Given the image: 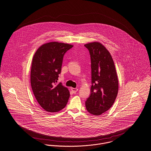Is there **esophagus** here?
<instances>
[{
	"mask_svg": "<svg viewBox=\"0 0 151 151\" xmlns=\"http://www.w3.org/2000/svg\"><path fill=\"white\" fill-rule=\"evenodd\" d=\"M71 91H72V92L73 93H76L78 91V90L77 88H71Z\"/></svg>",
	"mask_w": 151,
	"mask_h": 151,
	"instance_id": "obj_1",
	"label": "esophagus"
}]
</instances>
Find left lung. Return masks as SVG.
<instances>
[{"instance_id": "1", "label": "left lung", "mask_w": 151, "mask_h": 151, "mask_svg": "<svg viewBox=\"0 0 151 151\" xmlns=\"http://www.w3.org/2000/svg\"><path fill=\"white\" fill-rule=\"evenodd\" d=\"M91 59V94L85 102L87 111L100 115L113 105L118 92V79L110 52L100 42L94 41L84 45Z\"/></svg>"}]
</instances>
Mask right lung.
<instances>
[{"label": "right lung", "mask_w": 151, "mask_h": 151, "mask_svg": "<svg viewBox=\"0 0 151 151\" xmlns=\"http://www.w3.org/2000/svg\"><path fill=\"white\" fill-rule=\"evenodd\" d=\"M73 47L57 41L47 42L41 45L33 57L31 87L38 103L47 112H58L65 107L68 101V88L57 82L63 56Z\"/></svg>", "instance_id": "add662e5"}]
</instances>
